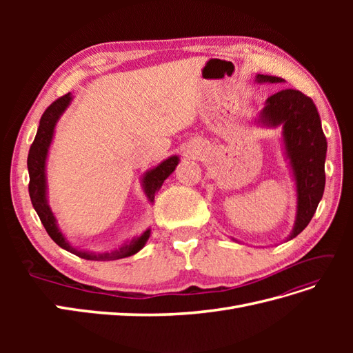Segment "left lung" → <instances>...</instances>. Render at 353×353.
<instances>
[{
	"mask_svg": "<svg viewBox=\"0 0 353 353\" xmlns=\"http://www.w3.org/2000/svg\"><path fill=\"white\" fill-rule=\"evenodd\" d=\"M258 82H283V78L258 74ZM261 123L283 126L285 154L296 179L297 215L288 240L301 234L311 222L325 187L327 140L321 119L311 97L297 90L272 94L261 112Z\"/></svg>",
	"mask_w": 353,
	"mask_h": 353,
	"instance_id": "8db88e82",
	"label": "left lung"
}]
</instances>
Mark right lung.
<instances>
[{
  "label": "right lung",
  "instance_id": "1",
  "mask_svg": "<svg viewBox=\"0 0 353 353\" xmlns=\"http://www.w3.org/2000/svg\"><path fill=\"white\" fill-rule=\"evenodd\" d=\"M70 101H72V95L70 92H68L63 95V97L57 99L54 103H51L41 116L38 132L35 135L34 143H32L29 148V154H28L29 196H30L32 206H34V209L37 210L42 225H44L46 231L48 232V236L52 239V241L59 244L61 249H65L73 254L79 256V258L88 259V261H116V259L128 258V256H132L144 248L145 241L148 240V237H150V230L144 231L140 237L132 239L130 243H125L121 249L113 250L110 253L95 254L90 252H82L72 248L69 241L63 237V234L57 228L56 218L52 215V212L47 203V183H46L47 153L52 140V134H54V126L61 113L65 112L68 105L70 104ZM178 162L179 159L176 156H172L166 159L165 162H162L154 169L145 172V175L143 176V185H144L147 199L150 200V203L154 201V194L157 193V190L162 187L163 181L174 172Z\"/></svg>",
  "mask_w": 353,
  "mask_h": 353
}]
</instances>
